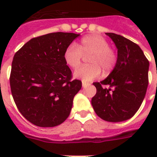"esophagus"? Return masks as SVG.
<instances>
[{
	"instance_id": "esophagus-1",
	"label": "esophagus",
	"mask_w": 157,
	"mask_h": 157,
	"mask_svg": "<svg viewBox=\"0 0 157 157\" xmlns=\"http://www.w3.org/2000/svg\"><path fill=\"white\" fill-rule=\"evenodd\" d=\"M88 86H90V84L86 83L85 81H82V86H83V87H87Z\"/></svg>"
}]
</instances>
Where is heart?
Instances as JSON below:
<instances>
[{"instance_id": "1", "label": "heart", "mask_w": 157, "mask_h": 157, "mask_svg": "<svg viewBox=\"0 0 157 157\" xmlns=\"http://www.w3.org/2000/svg\"><path fill=\"white\" fill-rule=\"evenodd\" d=\"M88 57L89 65L75 71V76L89 82L100 76L101 70L104 75L111 73L117 66L118 56L116 50L109 45L108 40L100 35L84 36L78 45L70 44L64 50V61L70 67L78 68L83 56Z\"/></svg>"}]
</instances>
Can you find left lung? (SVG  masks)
Wrapping results in <instances>:
<instances>
[{"label":"left lung","instance_id":"left-lung-1","mask_svg":"<svg viewBox=\"0 0 157 157\" xmlns=\"http://www.w3.org/2000/svg\"><path fill=\"white\" fill-rule=\"evenodd\" d=\"M106 34L116 44L118 60L107 78L93 83L97 92L91 103L104 121H123L131 118L144 101L148 86L149 61L134 42L115 33Z\"/></svg>","mask_w":157,"mask_h":157}]
</instances>
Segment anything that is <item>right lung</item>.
Instances as JSON below:
<instances>
[{"label":"right lung","mask_w":157,"mask_h":157,"mask_svg":"<svg viewBox=\"0 0 157 157\" xmlns=\"http://www.w3.org/2000/svg\"><path fill=\"white\" fill-rule=\"evenodd\" d=\"M79 34L53 33L31 39L15 53L10 84L20 113L39 127L62 124L71 112L81 81L73 80L63 53Z\"/></svg>","instance_id":"right-lung-1"}]
</instances>
